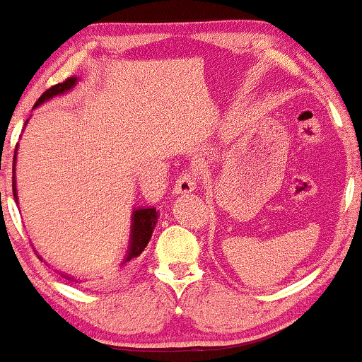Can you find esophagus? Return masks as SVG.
I'll list each match as a JSON object with an SVG mask.
<instances>
[{"label": "esophagus", "instance_id": "1", "mask_svg": "<svg viewBox=\"0 0 362 362\" xmlns=\"http://www.w3.org/2000/svg\"><path fill=\"white\" fill-rule=\"evenodd\" d=\"M196 189V176L192 171H182L180 176H177L176 185L173 187V192L175 194H189Z\"/></svg>", "mask_w": 362, "mask_h": 362}]
</instances>
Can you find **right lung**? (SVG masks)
<instances>
[{"label":"right lung","mask_w":362,"mask_h":362,"mask_svg":"<svg viewBox=\"0 0 362 362\" xmlns=\"http://www.w3.org/2000/svg\"><path fill=\"white\" fill-rule=\"evenodd\" d=\"M76 81H78V78L71 76V78H68L66 81L58 83V84H54V86H51L49 89H46L43 95L40 96V100L36 101L35 107L43 105L45 101L51 100V98L56 96V95H63V93L69 91V89H71L74 84H76ZM15 164H16V151H15V158H13V194H15V199L18 201L16 182H15ZM156 221H158L156 208H138V209L133 211V216H131L129 247H128V252H126L124 259H123V262H121V264H126V262L134 259V257H138L141 252L144 251V247H146L149 239H151V234L154 231V226H156ZM63 278L78 283V281L74 279V276L63 274Z\"/></svg>","instance_id":"1"}]
</instances>
